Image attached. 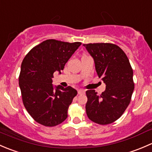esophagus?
Masks as SVG:
<instances>
[{
    "mask_svg": "<svg viewBox=\"0 0 152 152\" xmlns=\"http://www.w3.org/2000/svg\"><path fill=\"white\" fill-rule=\"evenodd\" d=\"M85 90H82V89H79L78 90V94L79 95H82V94H85Z\"/></svg>",
    "mask_w": 152,
    "mask_h": 152,
    "instance_id": "esophagus-1",
    "label": "esophagus"
}]
</instances>
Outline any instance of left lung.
Instances as JSON below:
<instances>
[{"instance_id": "left-lung-1", "label": "left lung", "mask_w": 152, "mask_h": 152, "mask_svg": "<svg viewBox=\"0 0 152 152\" xmlns=\"http://www.w3.org/2000/svg\"><path fill=\"white\" fill-rule=\"evenodd\" d=\"M94 59L99 78L106 90L98 95L94 90L86 91V113L90 121L107 125L117 121L127 108L134 88L133 70L124 51L115 44H84Z\"/></svg>"}]
</instances>
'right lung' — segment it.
<instances>
[{"label": "right lung", "mask_w": 152, "mask_h": 152, "mask_svg": "<svg viewBox=\"0 0 152 152\" xmlns=\"http://www.w3.org/2000/svg\"><path fill=\"white\" fill-rule=\"evenodd\" d=\"M82 42L46 39L26 55L19 85L23 103L32 118L45 126H55L67 118V110L77 91L59 85L53 89V73L65 65Z\"/></svg>", "instance_id": "right-lung-1"}]
</instances>
